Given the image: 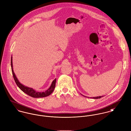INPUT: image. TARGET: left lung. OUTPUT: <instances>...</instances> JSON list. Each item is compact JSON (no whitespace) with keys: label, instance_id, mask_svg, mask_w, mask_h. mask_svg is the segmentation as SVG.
<instances>
[{"label":"left lung","instance_id":"8db88e82","mask_svg":"<svg viewBox=\"0 0 131 131\" xmlns=\"http://www.w3.org/2000/svg\"><path fill=\"white\" fill-rule=\"evenodd\" d=\"M83 96H84L83 95ZM103 96H99V97H91V98H92V99H100L101 98V97H102Z\"/></svg>","mask_w":131,"mask_h":131}]
</instances>
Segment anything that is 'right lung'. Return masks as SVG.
I'll list each match as a JSON object with an SVG mask.
<instances>
[{
    "mask_svg": "<svg viewBox=\"0 0 131 131\" xmlns=\"http://www.w3.org/2000/svg\"><path fill=\"white\" fill-rule=\"evenodd\" d=\"M11 70L13 76V78L15 80V82L17 85V86L20 88L21 90L23 92L27 94L28 95L30 96L33 98H42V97H45L49 95H50L53 92V91L54 90V88L55 87V84H56V79H55L53 81L50 87L48 89H47L45 92H37L31 88H29L26 86H25L24 85H22L21 83H20L18 80L17 79L15 73H14V71L13 70V64H12V57H11Z\"/></svg>",
    "mask_w": 131,
    "mask_h": 131,
    "instance_id": "obj_1",
    "label": "right lung"
}]
</instances>
